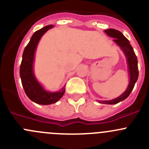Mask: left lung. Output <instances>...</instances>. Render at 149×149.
I'll return each mask as SVG.
<instances>
[{
  "instance_id": "8db88e82",
  "label": "left lung",
  "mask_w": 149,
  "mask_h": 149,
  "mask_svg": "<svg viewBox=\"0 0 149 149\" xmlns=\"http://www.w3.org/2000/svg\"><path fill=\"white\" fill-rule=\"evenodd\" d=\"M104 32L109 37L113 38V41L120 47L122 51L124 53L126 58V61L127 64V73H128L129 84L125 91L117 98L111 100H105L100 101L99 102L105 104H115L125 100L134 88L135 84L136 83L139 78V68H138V60L133 47L130 45V42L118 30L114 29H108L104 30Z\"/></svg>"
}]
</instances>
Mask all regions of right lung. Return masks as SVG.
I'll return each mask as SVG.
<instances>
[{
    "instance_id": "add662e5",
    "label": "right lung",
    "mask_w": 149,
    "mask_h": 149,
    "mask_svg": "<svg viewBox=\"0 0 149 149\" xmlns=\"http://www.w3.org/2000/svg\"><path fill=\"white\" fill-rule=\"evenodd\" d=\"M53 26V25H48L34 33L24 50L20 65V77L24 90L29 98L38 104L48 105L57 102L65 91V86L58 91H47L37 81L34 73V55L37 45L42 37Z\"/></svg>"
}]
</instances>
